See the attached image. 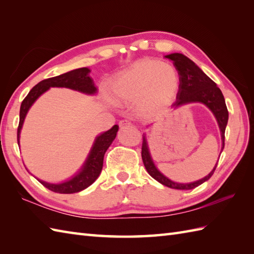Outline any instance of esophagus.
I'll use <instances>...</instances> for the list:
<instances>
[{
  "label": "esophagus",
  "instance_id": "obj_1",
  "mask_svg": "<svg viewBox=\"0 0 254 254\" xmlns=\"http://www.w3.org/2000/svg\"><path fill=\"white\" fill-rule=\"evenodd\" d=\"M119 124H120V127H130V126H132V123H131L130 121H128V120H121V121H120V123H119Z\"/></svg>",
  "mask_w": 254,
  "mask_h": 254
}]
</instances>
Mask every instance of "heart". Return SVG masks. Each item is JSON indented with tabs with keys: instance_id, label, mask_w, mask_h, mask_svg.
Here are the masks:
<instances>
[{
	"instance_id": "heart-1",
	"label": "heart",
	"mask_w": 254,
	"mask_h": 254,
	"mask_svg": "<svg viewBox=\"0 0 254 254\" xmlns=\"http://www.w3.org/2000/svg\"><path fill=\"white\" fill-rule=\"evenodd\" d=\"M180 88L177 68L156 59H141L112 80L110 90L118 104L135 102L141 115H152L168 107Z\"/></svg>"
}]
</instances>
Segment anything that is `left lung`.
Wrapping results in <instances>:
<instances>
[{"mask_svg": "<svg viewBox=\"0 0 254 254\" xmlns=\"http://www.w3.org/2000/svg\"><path fill=\"white\" fill-rule=\"evenodd\" d=\"M166 58L174 62V65L180 76V88L177 94V100L174 102V107L177 108L182 105L192 104V102H201V104L206 106L213 112L219 126L223 141V152L225 146V130L228 122V110L226 107L222 90L195 63L186 56L181 55V53H171V55L166 56ZM142 159L145 168L155 180H157L161 185L171 189H177V190H191V189L202 185L213 176L217 166V164L215 165L214 169L201 180L191 183H178L171 181L156 168L145 136H143L142 144Z\"/></svg>", "mask_w": 254, "mask_h": 254, "instance_id": "8db88e82", "label": "left lung"}]
</instances>
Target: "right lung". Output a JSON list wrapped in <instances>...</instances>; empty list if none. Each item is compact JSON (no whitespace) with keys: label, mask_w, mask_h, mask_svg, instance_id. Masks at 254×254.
<instances>
[{"label":"right lung","mask_w":254,"mask_h":254,"mask_svg":"<svg viewBox=\"0 0 254 254\" xmlns=\"http://www.w3.org/2000/svg\"><path fill=\"white\" fill-rule=\"evenodd\" d=\"M89 68L80 67L73 69V71H69L67 73H64L62 75H59V76L56 77L44 79L40 83H38L36 86H34L20 105L19 124L17 128V143L19 144L20 130L23 127L27 112L30 109L32 104L50 87H65L78 90L80 93L88 95L96 94L97 88L95 87L94 80L89 76ZM118 130L119 127L116 124L110 130L104 132L96 137L93 147H91L83 167L72 179L60 183V185H53V183H48L39 179L38 180L40 181L42 186H45L49 190L62 194L76 193L88 188L99 177L102 169V165H104L105 153L109 148L113 139L116 138Z\"/></svg>","instance_id":"right-lung-1"}]
</instances>
